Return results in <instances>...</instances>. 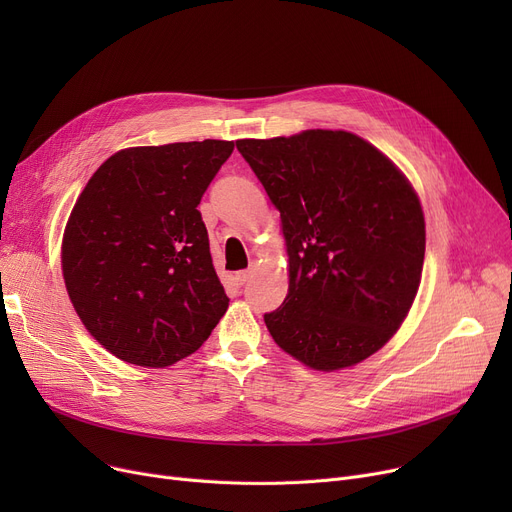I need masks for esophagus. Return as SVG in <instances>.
Returning a JSON list of instances; mask_svg holds the SVG:
<instances>
[{
  "mask_svg": "<svg viewBox=\"0 0 512 512\" xmlns=\"http://www.w3.org/2000/svg\"><path fill=\"white\" fill-rule=\"evenodd\" d=\"M251 276H253V267H249V270L238 272V274H236V282H238V284H245Z\"/></svg>",
  "mask_w": 512,
  "mask_h": 512,
  "instance_id": "1",
  "label": "esophagus"
}]
</instances>
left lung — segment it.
<instances>
[{"label":"left lung","instance_id":"left-lung-1","mask_svg":"<svg viewBox=\"0 0 512 512\" xmlns=\"http://www.w3.org/2000/svg\"><path fill=\"white\" fill-rule=\"evenodd\" d=\"M236 149L280 211L286 238L288 294L263 315L276 344L319 371L380 351L421 282L425 220L409 180L346 130L242 139Z\"/></svg>","mask_w":512,"mask_h":512}]
</instances>
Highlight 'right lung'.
Returning a JSON list of instances; mask_svg holds the SVG:
<instances>
[{
    "instance_id": "add662e5",
    "label": "right lung",
    "mask_w": 512,
    "mask_h": 512,
    "mask_svg": "<svg viewBox=\"0 0 512 512\" xmlns=\"http://www.w3.org/2000/svg\"><path fill=\"white\" fill-rule=\"evenodd\" d=\"M232 141L130 147L105 159L62 240L68 297L114 357L168 367L195 353L228 309L201 203Z\"/></svg>"
}]
</instances>
